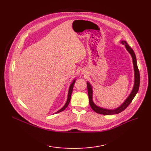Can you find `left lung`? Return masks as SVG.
<instances>
[{
    "instance_id": "left-lung-1",
    "label": "left lung",
    "mask_w": 151,
    "mask_h": 151,
    "mask_svg": "<svg viewBox=\"0 0 151 151\" xmlns=\"http://www.w3.org/2000/svg\"><path fill=\"white\" fill-rule=\"evenodd\" d=\"M121 43L124 45L125 47V48L131 55L132 60H133V68H134V85L133 88L131 93H130L128 97L125 99V100L122 103V104L119 106L114 109H106L104 108H101L100 106H97L93 101V89L92 86L90 83L88 81L87 82V86H88V96H89V104L91 108L96 112L100 114H104V115H112V114H116L122 112V111L125 109V108L127 107L134 97H135L136 94L137 93L139 87V72L138 70V65H137V62L135 54H134L133 50L132 49V47L127 44L125 41L121 40Z\"/></svg>"
}]
</instances>
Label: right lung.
Instances as JSON below:
<instances>
[{
	"label": "right lung",
	"mask_w": 151,
	"mask_h": 151,
	"mask_svg": "<svg viewBox=\"0 0 151 151\" xmlns=\"http://www.w3.org/2000/svg\"><path fill=\"white\" fill-rule=\"evenodd\" d=\"M76 81V79H75V80L72 81V83H71V84H70V87H69V89H68V96H67V101L65 103V104L64 105V106H63L61 109H60L59 111H58L57 112H55V114L56 113H59L61 111H62L64 110L68 105L70 101V99H71V93H72V91H73V86H74V84Z\"/></svg>",
	"instance_id": "add662e5"
}]
</instances>
